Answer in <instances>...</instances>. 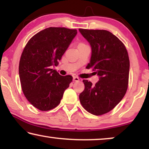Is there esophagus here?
<instances>
[{
    "label": "esophagus",
    "mask_w": 149,
    "mask_h": 149,
    "mask_svg": "<svg viewBox=\"0 0 149 149\" xmlns=\"http://www.w3.org/2000/svg\"><path fill=\"white\" fill-rule=\"evenodd\" d=\"M79 80H80V79H79V77H73V81H75V82L79 81Z\"/></svg>",
    "instance_id": "1"
}]
</instances>
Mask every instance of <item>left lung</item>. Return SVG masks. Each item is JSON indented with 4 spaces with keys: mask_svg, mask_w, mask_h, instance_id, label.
Segmentation results:
<instances>
[{
    "mask_svg": "<svg viewBox=\"0 0 149 149\" xmlns=\"http://www.w3.org/2000/svg\"><path fill=\"white\" fill-rule=\"evenodd\" d=\"M90 44L91 56L86 68L99 77L92 85L83 80L85 89L79 95L81 105L89 113L102 115L119 104L127 89L130 60L125 45L107 30L79 29Z\"/></svg>",
    "mask_w": 149,
    "mask_h": 149,
    "instance_id": "8db88e82",
    "label": "left lung"
}]
</instances>
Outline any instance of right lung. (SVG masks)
Listing matches in <instances>:
<instances>
[{"mask_svg":"<svg viewBox=\"0 0 149 149\" xmlns=\"http://www.w3.org/2000/svg\"><path fill=\"white\" fill-rule=\"evenodd\" d=\"M77 34L74 29L49 27L32 36L24 49L19 65L22 89L40 111L56 108L72 82V76H62L51 68L58 66Z\"/></svg>","mask_w":149,"mask_h":149,"instance_id":"add662e5","label":"right lung"}]
</instances>
